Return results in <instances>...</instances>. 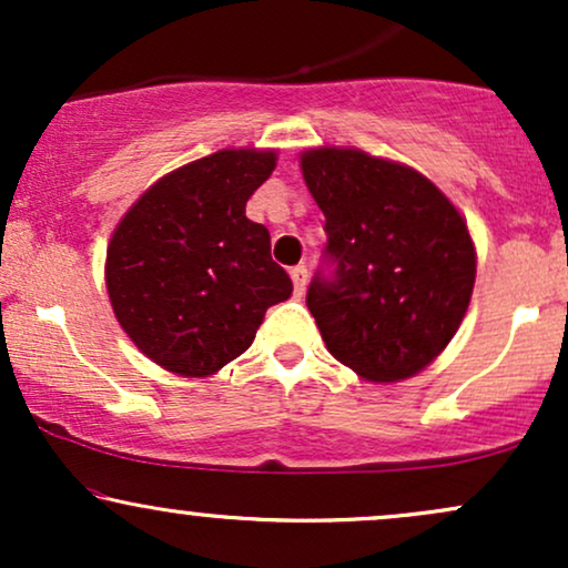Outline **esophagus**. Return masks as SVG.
Segmentation results:
<instances>
[{"label": "esophagus", "mask_w": 568, "mask_h": 568, "mask_svg": "<svg viewBox=\"0 0 568 568\" xmlns=\"http://www.w3.org/2000/svg\"><path fill=\"white\" fill-rule=\"evenodd\" d=\"M306 277H310V272H306V266H293V270H291L293 291H296V296H304V291H306Z\"/></svg>", "instance_id": "1"}]
</instances>
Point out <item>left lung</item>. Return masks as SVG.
Returning a JSON list of instances; mask_svg holds the SVG:
<instances>
[{
	"label": "left lung",
	"mask_w": 568,
	"mask_h": 568,
	"mask_svg": "<svg viewBox=\"0 0 568 568\" xmlns=\"http://www.w3.org/2000/svg\"><path fill=\"white\" fill-rule=\"evenodd\" d=\"M325 216L336 280L317 275L306 306L338 363L366 382H403L448 347L470 306L475 243L427 175L355 146L302 152Z\"/></svg>",
	"instance_id": "left-lung-1"
}]
</instances>
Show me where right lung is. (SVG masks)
<instances>
[{"label":"right lung","mask_w":568,"mask_h":568,"mask_svg":"<svg viewBox=\"0 0 568 568\" xmlns=\"http://www.w3.org/2000/svg\"><path fill=\"white\" fill-rule=\"evenodd\" d=\"M275 165V149H221L154 181L114 226V317L171 374H216L251 347L266 310L291 298V277L270 256V230L245 216Z\"/></svg>","instance_id":"1"}]
</instances>
